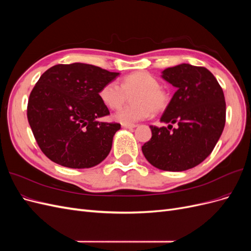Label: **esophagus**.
<instances>
[{"label":"esophagus","instance_id":"esophagus-1","mask_svg":"<svg viewBox=\"0 0 251 251\" xmlns=\"http://www.w3.org/2000/svg\"><path fill=\"white\" fill-rule=\"evenodd\" d=\"M121 126H123V127H126V128H134V127L137 126L136 125H131V124H123Z\"/></svg>","mask_w":251,"mask_h":251}]
</instances>
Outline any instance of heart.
<instances>
[{
  "instance_id": "b5f03b06",
  "label": "heart",
  "mask_w": 251,
  "mask_h": 251,
  "mask_svg": "<svg viewBox=\"0 0 251 251\" xmlns=\"http://www.w3.org/2000/svg\"><path fill=\"white\" fill-rule=\"evenodd\" d=\"M133 103L121 108L114 118L123 124H133L146 119L151 114L160 113L170 102L169 92L159 85L158 79L151 73L137 71L127 74L118 83L110 81L103 85L98 95L108 108L116 110L123 105L128 95Z\"/></svg>"
}]
</instances>
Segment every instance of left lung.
Returning a JSON list of instances; mask_svg holds the SVG:
<instances>
[{
  "instance_id": "1",
  "label": "left lung",
  "mask_w": 251,
  "mask_h": 251,
  "mask_svg": "<svg viewBox=\"0 0 251 251\" xmlns=\"http://www.w3.org/2000/svg\"><path fill=\"white\" fill-rule=\"evenodd\" d=\"M162 78L177 88L160 118L170 125L150 126L151 138L142 146V153L159 170L193 169L210 155L223 132V90L206 68L188 64L163 70ZM174 123L178 125L176 129Z\"/></svg>"
}]
</instances>
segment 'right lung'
Returning <instances> with one entry per match:
<instances>
[{"label": "right lung", "instance_id": "obj_1", "mask_svg": "<svg viewBox=\"0 0 251 251\" xmlns=\"http://www.w3.org/2000/svg\"><path fill=\"white\" fill-rule=\"evenodd\" d=\"M118 74L81 63L55 65L42 74L30 93L27 117L51 161L89 169L109 155L120 125L96 120L110 114L98 92Z\"/></svg>", "mask_w": 251, "mask_h": 251}]
</instances>
